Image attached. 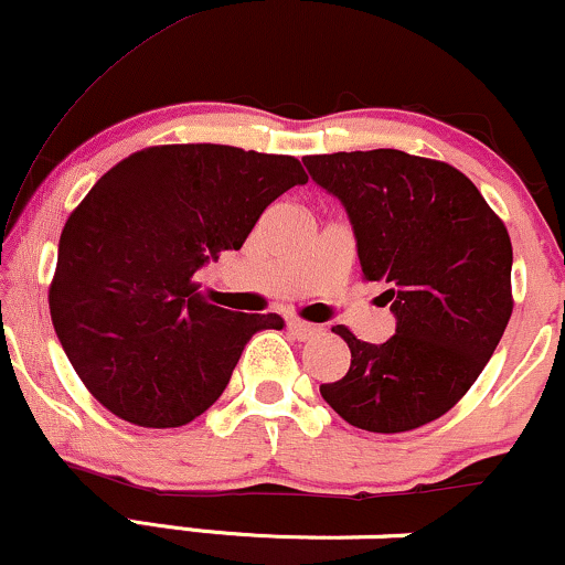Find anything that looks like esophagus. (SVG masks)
Listing matches in <instances>:
<instances>
[{
    "label": "esophagus",
    "instance_id": "obj_1",
    "mask_svg": "<svg viewBox=\"0 0 565 565\" xmlns=\"http://www.w3.org/2000/svg\"><path fill=\"white\" fill-rule=\"evenodd\" d=\"M289 332L295 340H313V337L321 334V327H316V323H308V321H300V319H291L289 321Z\"/></svg>",
    "mask_w": 565,
    "mask_h": 565
}]
</instances>
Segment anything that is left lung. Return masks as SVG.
Returning <instances> with one entry per match:
<instances>
[{"instance_id": "1", "label": "left lung", "mask_w": 565, "mask_h": 565, "mask_svg": "<svg viewBox=\"0 0 565 565\" xmlns=\"http://www.w3.org/2000/svg\"><path fill=\"white\" fill-rule=\"evenodd\" d=\"M310 178L345 206L361 274L382 281L395 334L382 345L337 327L350 348L321 395L369 433L423 427L470 391L512 313V244L470 178L395 148L305 157Z\"/></svg>"}]
</instances>
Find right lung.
<instances>
[{
    "mask_svg": "<svg viewBox=\"0 0 565 565\" xmlns=\"http://www.w3.org/2000/svg\"><path fill=\"white\" fill-rule=\"evenodd\" d=\"M302 183L295 157L215 142L142 148L97 180L63 225L50 316L108 412L188 425L223 395L252 334L284 327L206 302L196 270L242 249L265 206Z\"/></svg>",
    "mask_w": 565,
    "mask_h": 565,
    "instance_id": "1",
    "label": "right lung"
}]
</instances>
